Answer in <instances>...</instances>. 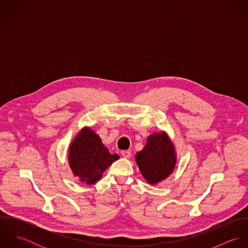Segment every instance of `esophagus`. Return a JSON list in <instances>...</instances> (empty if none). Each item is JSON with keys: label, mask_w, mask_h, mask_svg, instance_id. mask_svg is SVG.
<instances>
[{"label": "esophagus", "mask_w": 248, "mask_h": 248, "mask_svg": "<svg viewBox=\"0 0 248 248\" xmlns=\"http://www.w3.org/2000/svg\"><path fill=\"white\" fill-rule=\"evenodd\" d=\"M121 155L125 158H130L131 157V152L130 151H122Z\"/></svg>", "instance_id": "1"}]
</instances>
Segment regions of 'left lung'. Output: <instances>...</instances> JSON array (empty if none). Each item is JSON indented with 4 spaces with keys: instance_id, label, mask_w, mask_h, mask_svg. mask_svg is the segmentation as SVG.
I'll return each mask as SVG.
<instances>
[{
    "instance_id": "1",
    "label": "left lung",
    "mask_w": 248,
    "mask_h": 248,
    "mask_svg": "<svg viewBox=\"0 0 248 248\" xmlns=\"http://www.w3.org/2000/svg\"><path fill=\"white\" fill-rule=\"evenodd\" d=\"M136 162L142 177L151 185L169 177L177 164V152L168 134L161 131L150 135L144 148L136 154Z\"/></svg>"
}]
</instances>
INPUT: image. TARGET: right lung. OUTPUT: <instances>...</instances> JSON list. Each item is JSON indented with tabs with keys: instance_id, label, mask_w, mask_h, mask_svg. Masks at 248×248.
I'll use <instances>...</instances> for the list:
<instances>
[{
	"instance_id": "right-lung-1",
	"label": "right lung",
	"mask_w": 248,
	"mask_h": 248,
	"mask_svg": "<svg viewBox=\"0 0 248 248\" xmlns=\"http://www.w3.org/2000/svg\"><path fill=\"white\" fill-rule=\"evenodd\" d=\"M69 165L74 177L86 184H93L119 155H111L100 137L91 128L83 127L69 147Z\"/></svg>"
}]
</instances>
